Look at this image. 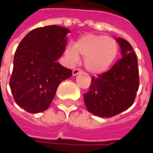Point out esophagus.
Returning <instances> with one entry per match:
<instances>
[{
    "instance_id": "esophagus-1",
    "label": "esophagus",
    "mask_w": 153,
    "mask_h": 153,
    "mask_svg": "<svg viewBox=\"0 0 153 153\" xmlns=\"http://www.w3.org/2000/svg\"><path fill=\"white\" fill-rule=\"evenodd\" d=\"M79 73H81V70H80V69H79V68H76V69H74V70L73 71V75H74V76H75V75H77L78 74H79Z\"/></svg>"
}]
</instances>
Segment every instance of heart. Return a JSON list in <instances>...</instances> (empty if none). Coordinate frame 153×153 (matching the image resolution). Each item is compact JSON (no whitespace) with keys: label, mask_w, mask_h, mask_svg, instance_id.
Returning a JSON list of instances; mask_svg holds the SVG:
<instances>
[{"label":"heart","mask_w":153,"mask_h":153,"mask_svg":"<svg viewBox=\"0 0 153 153\" xmlns=\"http://www.w3.org/2000/svg\"><path fill=\"white\" fill-rule=\"evenodd\" d=\"M119 52L118 42L105 35L87 34L77 40L74 46H68L65 55L72 62H76L79 56L85 57L84 65L92 74L106 72L115 61Z\"/></svg>","instance_id":"obj_1"}]
</instances>
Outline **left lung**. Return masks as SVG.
I'll return each mask as SVG.
<instances>
[{
    "label": "left lung",
    "instance_id": "1",
    "mask_svg": "<svg viewBox=\"0 0 153 153\" xmlns=\"http://www.w3.org/2000/svg\"><path fill=\"white\" fill-rule=\"evenodd\" d=\"M116 41L122 57L105 73L92 77L89 89L83 95L88 111L102 118L113 117L131 106L139 88L137 56L124 39Z\"/></svg>",
    "mask_w": 153,
    "mask_h": 153
}]
</instances>
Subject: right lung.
<instances>
[{"instance_id": "obj_1", "label": "right lung", "mask_w": 153, "mask_h": 153, "mask_svg": "<svg viewBox=\"0 0 153 153\" xmlns=\"http://www.w3.org/2000/svg\"><path fill=\"white\" fill-rule=\"evenodd\" d=\"M68 33L69 29L58 25L38 27L16 48L10 87L16 103L26 111L47 110L61 81L72 76V70L57 63Z\"/></svg>"}]
</instances>
